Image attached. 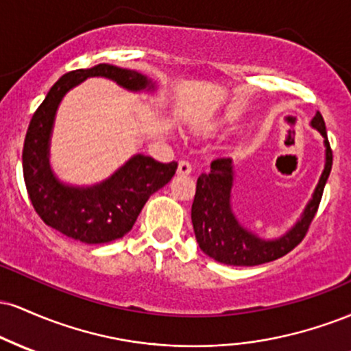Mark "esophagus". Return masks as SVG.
<instances>
[{"instance_id":"obj_1","label":"esophagus","mask_w":351,"mask_h":351,"mask_svg":"<svg viewBox=\"0 0 351 351\" xmlns=\"http://www.w3.org/2000/svg\"><path fill=\"white\" fill-rule=\"evenodd\" d=\"M191 163L186 162V160H181L178 163V175H189L191 173Z\"/></svg>"}]
</instances>
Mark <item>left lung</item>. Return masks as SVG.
Wrapping results in <instances>:
<instances>
[{
  "mask_svg": "<svg viewBox=\"0 0 351 351\" xmlns=\"http://www.w3.org/2000/svg\"><path fill=\"white\" fill-rule=\"evenodd\" d=\"M310 125L324 136L325 167L304 213L280 237L264 239L237 221L231 204L234 186V167L231 158L215 160L211 163V171L199 176L191 206V221L199 249L206 256L228 265H259L285 256L304 239L320 204L333 160L320 112H317Z\"/></svg>",
  "mask_w": 351,
  "mask_h": 351,
  "instance_id": "obj_1",
  "label": "left lung"
}]
</instances>
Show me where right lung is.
I'll return each mask as SVG.
<instances>
[{"mask_svg":"<svg viewBox=\"0 0 351 351\" xmlns=\"http://www.w3.org/2000/svg\"><path fill=\"white\" fill-rule=\"evenodd\" d=\"M88 77H106L130 92H153L156 84L136 71L112 64L64 74L34 112L23 148L27 195L39 217L64 236L86 244L120 239L134 228L148 198L175 175L178 163H160L136 153L108 178L92 186L60 181L49 162L51 135L64 95Z\"/></svg>","mask_w":351,"mask_h":351,"instance_id":"1","label":"right lung"}]
</instances>
